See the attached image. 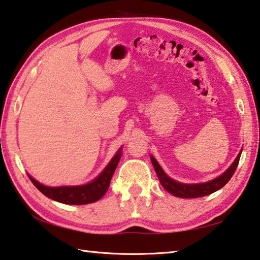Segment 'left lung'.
<instances>
[{"label":"left lung","instance_id":"left-lung-1","mask_svg":"<svg viewBox=\"0 0 260 260\" xmlns=\"http://www.w3.org/2000/svg\"><path fill=\"white\" fill-rule=\"evenodd\" d=\"M241 152L242 150L240 151L238 157L235 158L233 164L231 165V166L218 177H216L214 179H211V181L205 182V183H193V184L181 183L171 178L166 173L164 172V169L161 168V166H160L157 160L154 159L153 155H150V159H151V162L153 165L155 173H157L159 182L161 183V185L165 190L177 198L191 199V198H200V197L211 194V193L218 191L219 188L223 187L225 184L230 181L231 177L233 176L235 169H237L239 165Z\"/></svg>","mask_w":260,"mask_h":260}]
</instances>
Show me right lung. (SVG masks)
<instances>
[{
	"instance_id": "obj_1",
	"label": "right lung",
	"mask_w": 260,
	"mask_h": 260,
	"mask_svg": "<svg viewBox=\"0 0 260 260\" xmlns=\"http://www.w3.org/2000/svg\"><path fill=\"white\" fill-rule=\"evenodd\" d=\"M120 146L116 154L107 165L106 168L99 174V175L86 184L82 185H73V186H46L44 184L37 182L34 177L28 174V177L31 183L39 188L45 197L50 199L61 202L64 205H87L100 200L106 194L110 185L111 177L114 175L115 169L119 162L121 157Z\"/></svg>"
}]
</instances>
